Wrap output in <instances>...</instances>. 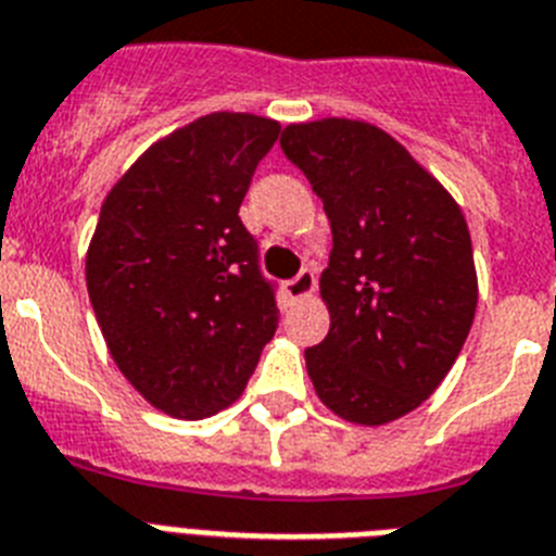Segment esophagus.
<instances>
[{
	"label": "esophagus",
	"mask_w": 556,
	"mask_h": 556,
	"mask_svg": "<svg viewBox=\"0 0 556 556\" xmlns=\"http://www.w3.org/2000/svg\"><path fill=\"white\" fill-rule=\"evenodd\" d=\"M314 286H317V277H314V270H300L296 277L288 279L286 282V296L291 302L302 300V296H308L311 291H314Z\"/></svg>",
	"instance_id": "1"
}]
</instances>
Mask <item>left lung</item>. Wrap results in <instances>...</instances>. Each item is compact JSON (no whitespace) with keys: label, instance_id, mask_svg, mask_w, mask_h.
Instances as JSON below:
<instances>
[{"label":"left lung","instance_id":"8db88e82","mask_svg":"<svg viewBox=\"0 0 556 556\" xmlns=\"http://www.w3.org/2000/svg\"><path fill=\"white\" fill-rule=\"evenodd\" d=\"M279 146L331 223L319 279L331 328L305 351L317 396L356 426L422 405L463 351L477 311L466 216L386 130L356 119L288 125Z\"/></svg>","mask_w":556,"mask_h":556}]
</instances>
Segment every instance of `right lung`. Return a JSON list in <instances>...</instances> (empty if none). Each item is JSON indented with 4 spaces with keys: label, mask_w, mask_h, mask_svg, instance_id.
<instances>
[{
    "label": "right lung",
    "mask_w": 556,
    "mask_h": 556,
    "mask_svg": "<svg viewBox=\"0 0 556 556\" xmlns=\"http://www.w3.org/2000/svg\"><path fill=\"white\" fill-rule=\"evenodd\" d=\"M277 137L265 116H200L148 148L102 202L90 305L125 380L170 417L231 405L277 331V286L239 219Z\"/></svg>",
    "instance_id": "obj_1"
}]
</instances>
